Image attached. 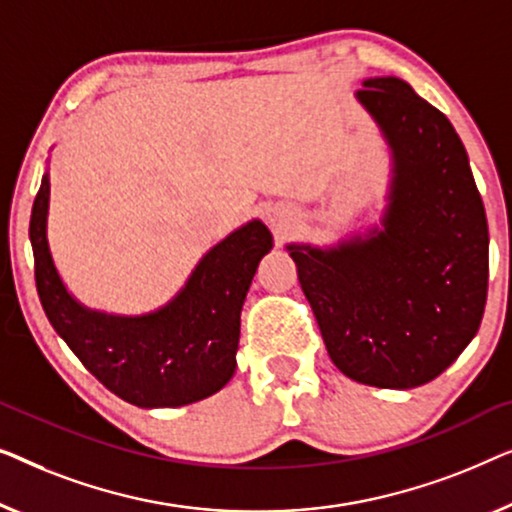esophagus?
I'll return each instance as SVG.
<instances>
[{"instance_id":"obj_1","label":"esophagus","mask_w":512,"mask_h":512,"mask_svg":"<svg viewBox=\"0 0 512 512\" xmlns=\"http://www.w3.org/2000/svg\"><path fill=\"white\" fill-rule=\"evenodd\" d=\"M266 220H269V225L276 234H283L287 232V227H290V213H287L285 208H269V211H266Z\"/></svg>"}]
</instances>
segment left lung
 <instances>
[{"label":"left lung","instance_id":"1","mask_svg":"<svg viewBox=\"0 0 512 512\" xmlns=\"http://www.w3.org/2000/svg\"><path fill=\"white\" fill-rule=\"evenodd\" d=\"M392 150L383 227L336 248L287 246L336 369L410 390L448 369L478 334L489 232L455 127L394 76L357 92Z\"/></svg>","mask_w":512,"mask_h":512}]
</instances>
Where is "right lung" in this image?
<instances>
[{
	"instance_id": "add662e5",
	"label": "right lung",
	"mask_w": 512,
	"mask_h": 512,
	"mask_svg": "<svg viewBox=\"0 0 512 512\" xmlns=\"http://www.w3.org/2000/svg\"><path fill=\"white\" fill-rule=\"evenodd\" d=\"M50 181L32 206L34 278L50 325L106 390L139 408H176L222 390L236 371L241 308L271 232L253 220L208 250L167 306L106 315L78 304L60 280L46 239Z\"/></svg>"
}]
</instances>
